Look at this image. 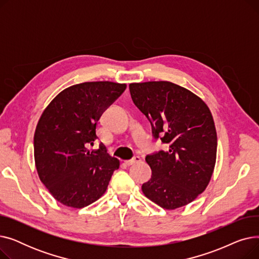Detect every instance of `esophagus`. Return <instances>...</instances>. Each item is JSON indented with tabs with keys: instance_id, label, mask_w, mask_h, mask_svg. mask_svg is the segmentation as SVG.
I'll return each instance as SVG.
<instances>
[{
	"instance_id": "34e87169",
	"label": "esophagus",
	"mask_w": 259,
	"mask_h": 259,
	"mask_svg": "<svg viewBox=\"0 0 259 259\" xmlns=\"http://www.w3.org/2000/svg\"><path fill=\"white\" fill-rule=\"evenodd\" d=\"M142 160V158L140 156H134L132 159H129V160H125V164L127 166H131L133 164H137V162H140Z\"/></svg>"
}]
</instances>
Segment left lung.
<instances>
[{
  "label": "left lung",
  "mask_w": 259,
  "mask_h": 259,
  "mask_svg": "<svg viewBox=\"0 0 259 259\" xmlns=\"http://www.w3.org/2000/svg\"><path fill=\"white\" fill-rule=\"evenodd\" d=\"M131 98L167 150L146 156L152 176L142 190L159 207L174 210L205 191L213 174L217 135L209 107L190 90L171 81L129 85Z\"/></svg>",
  "instance_id": "8db88e82"
}]
</instances>
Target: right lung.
Here are the masks:
<instances>
[{
	"label": "right lung",
	"mask_w": 259,
	"mask_h": 259,
	"mask_svg": "<svg viewBox=\"0 0 259 259\" xmlns=\"http://www.w3.org/2000/svg\"><path fill=\"white\" fill-rule=\"evenodd\" d=\"M126 84L86 81L60 92L40 115L34 132L38 178L64 206L84 208L107 190L119 160L104 145L90 151L98 139L102 114L125 91Z\"/></svg>",
	"instance_id": "1"
}]
</instances>
